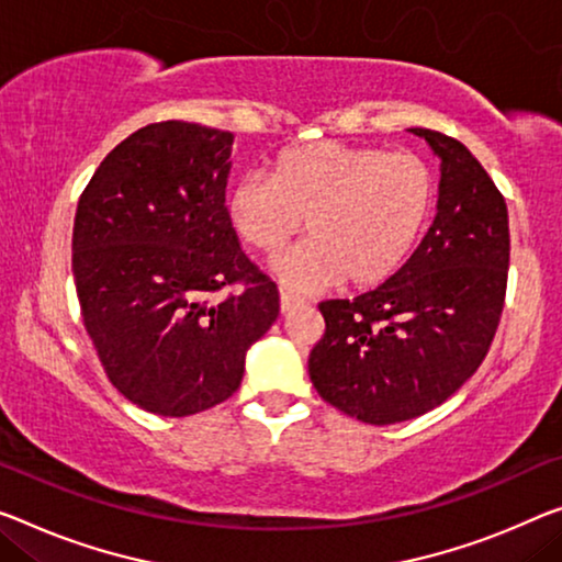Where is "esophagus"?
<instances>
[{"instance_id":"34e87169","label":"esophagus","mask_w":562,"mask_h":562,"mask_svg":"<svg viewBox=\"0 0 562 562\" xmlns=\"http://www.w3.org/2000/svg\"><path fill=\"white\" fill-rule=\"evenodd\" d=\"M306 301L301 299V296H293V293H289V291H281V311L283 314H286V311H291V308H296V306H304Z\"/></svg>"}]
</instances>
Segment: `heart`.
<instances>
[{
  "label": "heart",
  "instance_id": "heart-1",
  "mask_svg": "<svg viewBox=\"0 0 562 562\" xmlns=\"http://www.w3.org/2000/svg\"><path fill=\"white\" fill-rule=\"evenodd\" d=\"M435 193V172L419 155L316 140L276 155L271 180H236L226 213L238 238L263 256L286 251L306 221L311 240L276 266L289 289L339 279L367 289L407 261Z\"/></svg>",
  "mask_w": 562,
  "mask_h": 562
}]
</instances>
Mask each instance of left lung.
I'll list each match as a JSON object with an SVG mask.
<instances>
[{"mask_svg":"<svg viewBox=\"0 0 562 562\" xmlns=\"http://www.w3.org/2000/svg\"><path fill=\"white\" fill-rule=\"evenodd\" d=\"M414 133L442 158L435 223L382 286L318 304L326 331L308 353L322 400L367 425L419 417L452 396L485 361L505 308L503 193L460 140Z\"/></svg>","mask_w":562,"mask_h":562,"instance_id":"left-lung-1","label":"left lung"}]
</instances>
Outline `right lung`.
I'll return each mask as SVG.
<instances>
[{
	"instance_id": "right-lung-1",
	"label": "right lung",
	"mask_w": 562,
	"mask_h": 562,
	"mask_svg": "<svg viewBox=\"0 0 562 562\" xmlns=\"http://www.w3.org/2000/svg\"><path fill=\"white\" fill-rule=\"evenodd\" d=\"M231 143L183 120L145 125L108 153L77 203L85 329L112 386L160 417L226 402L248 347L279 316V289L240 251L226 213Z\"/></svg>"
}]
</instances>
